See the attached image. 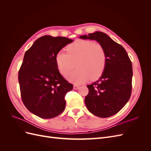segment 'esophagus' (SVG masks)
Instances as JSON below:
<instances>
[{
  "label": "esophagus",
  "mask_w": 151,
  "mask_h": 151,
  "mask_svg": "<svg viewBox=\"0 0 151 151\" xmlns=\"http://www.w3.org/2000/svg\"><path fill=\"white\" fill-rule=\"evenodd\" d=\"M79 88V86L77 84H74V89H78Z\"/></svg>",
  "instance_id": "obj_1"
}]
</instances>
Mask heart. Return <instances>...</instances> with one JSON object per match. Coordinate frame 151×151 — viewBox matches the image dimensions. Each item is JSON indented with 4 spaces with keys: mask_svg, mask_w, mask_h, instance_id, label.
<instances>
[{
    "mask_svg": "<svg viewBox=\"0 0 151 151\" xmlns=\"http://www.w3.org/2000/svg\"><path fill=\"white\" fill-rule=\"evenodd\" d=\"M66 51L67 53L58 52L55 60L59 71L63 76L71 72L76 65L77 69L68 76V79L73 83L81 84L89 79L94 81L103 75L107 57L101 44L78 40L68 45Z\"/></svg>",
    "mask_w": 151,
    "mask_h": 151,
    "instance_id": "b5f03b06",
    "label": "heart"
}]
</instances>
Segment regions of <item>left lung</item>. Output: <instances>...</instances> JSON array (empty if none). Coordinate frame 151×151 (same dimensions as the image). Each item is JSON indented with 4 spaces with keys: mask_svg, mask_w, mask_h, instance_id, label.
<instances>
[{
    "mask_svg": "<svg viewBox=\"0 0 151 151\" xmlns=\"http://www.w3.org/2000/svg\"><path fill=\"white\" fill-rule=\"evenodd\" d=\"M79 38L97 41L104 47L107 57L103 75L95 83L87 86L89 93L85 98L86 106L98 117L111 116L120 111L130 98L132 62L125 48L102 32L96 31Z\"/></svg>",
    "mask_w": 151,
    "mask_h": 151,
    "instance_id": "obj_1",
    "label": "left lung"
}]
</instances>
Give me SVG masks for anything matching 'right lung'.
<instances>
[{
    "label": "right lung",
    "mask_w": 151,
    "mask_h": 151,
    "mask_svg": "<svg viewBox=\"0 0 151 151\" xmlns=\"http://www.w3.org/2000/svg\"><path fill=\"white\" fill-rule=\"evenodd\" d=\"M72 42L65 37L45 35L36 40L24 54L18 74L21 96L26 108L40 118H54L64 110L65 96L73 84L60 74L55 57Z\"/></svg>",
    "instance_id": "1"
}]
</instances>
